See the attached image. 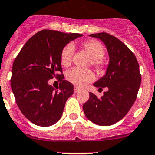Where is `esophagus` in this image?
<instances>
[{"label": "esophagus", "mask_w": 155, "mask_h": 155, "mask_svg": "<svg viewBox=\"0 0 155 155\" xmlns=\"http://www.w3.org/2000/svg\"><path fill=\"white\" fill-rule=\"evenodd\" d=\"M79 91H80V89H79V87H74V93H75V94H76V93H78Z\"/></svg>", "instance_id": "esophagus-1"}]
</instances>
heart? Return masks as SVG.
I'll list each match as a JSON object with an SVG mask.
<instances>
[{
	"label": "heart",
	"instance_id": "b5f03b06",
	"mask_svg": "<svg viewBox=\"0 0 155 155\" xmlns=\"http://www.w3.org/2000/svg\"><path fill=\"white\" fill-rule=\"evenodd\" d=\"M83 48L93 58V64L97 68L102 67L101 59L104 56V49L100 42L94 40H89L82 44ZM74 47L68 44L63 48L61 52V63L63 66L68 67L72 63ZM66 78L70 83L76 87H83L87 83L91 82L94 79V74L91 70L80 68H72L66 74Z\"/></svg>",
	"mask_w": 155,
	"mask_h": 155
}]
</instances>
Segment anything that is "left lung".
Listing matches in <instances>:
<instances>
[{
    "mask_svg": "<svg viewBox=\"0 0 155 155\" xmlns=\"http://www.w3.org/2000/svg\"><path fill=\"white\" fill-rule=\"evenodd\" d=\"M89 36L101 40L107 48L109 62L105 75L94 86L99 90L106 87L107 91L101 99L90 93L83 111L94 124L111 126L120 121L135 102L141 83L139 64L127 46L114 36L107 33Z\"/></svg>",
    "mask_w": 155,
    "mask_h": 155,
    "instance_id": "1",
    "label": "left lung"
}]
</instances>
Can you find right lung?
Listing matches in <instances>:
<instances>
[{"mask_svg":"<svg viewBox=\"0 0 155 155\" xmlns=\"http://www.w3.org/2000/svg\"><path fill=\"white\" fill-rule=\"evenodd\" d=\"M79 33L44 29L33 35L15 59L11 87L21 112L33 124L47 127L61 118L65 102L73 94V85L64 79L61 63L63 48ZM62 82L54 89L49 79Z\"/></svg>","mask_w":155,"mask_h":155,"instance_id":"add662e5","label":"right lung"}]
</instances>
